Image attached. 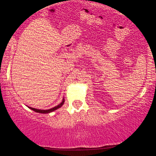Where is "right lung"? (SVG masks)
<instances>
[{"instance_id":"add662e5","label":"right lung","mask_w":156,"mask_h":156,"mask_svg":"<svg viewBox=\"0 0 156 156\" xmlns=\"http://www.w3.org/2000/svg\"><path fill=\"white\" fill-rule=\"evenodd\" d=\"M64 102H65V99L63 98V99H62V101L61 102H60V103L58 105H57V106H56V107H54L51 108V109H46V110H43V109H35V108L30 107H28V108H30V109L33 110V111H34V112H37V113H51V112H54V111L56 110V109H59V108L61 107L62 106V105H63V104H64Z\"/></svg>"}]
</instances>
